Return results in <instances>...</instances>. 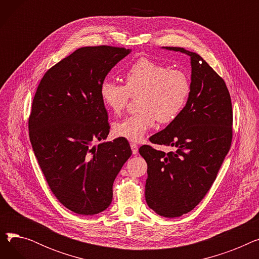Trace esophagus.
I'll return each mask as SVG.
<instances>
[{
    "label": "esophagus",
    "instance_id": "esophagus-1",
    "mask_svg": "<svg viewBox=\"0 0 259 259\" xmlns=\"http://www.w3.org/2000/svg\"><path fill=\"white\" fill-rule=\"evenodd\" d=\"M130 147H131L132 153H133V154H138V152H139V147H138V145H137V144H134V143H132V144L130 145Z\"/></svg>",
    "mask_w": 259,
    "mask_h": 259
}]
</instances>
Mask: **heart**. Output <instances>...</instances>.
Listing matches in <instances>:
<instances>
[{"label":"heart","mask_w":259,"mask_h":259,"mask_svg":"<svg viewBox=\"0 0 259 259\" xmlns=\"http://www.w3.org/2000/svg\"><path fill=\"white\" fill-rule=\"evenodd\" d=\"M124 78L125 85L105 79L99 91L105 108L114 114L124 110L130 95L139 94V111L112 126L115 137L130 142H141L156 119L162 124L173 121L184 111L191 93V80L186 72L147 58L131 64Z\"/></svg>","instance_id":"b5f03b06"}]
</instances>
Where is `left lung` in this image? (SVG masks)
I'll use <instances>...</instances> for the list:
<instances>
[{
  "instance_id": "8db88e82",
  "label": "left lung",
  "mask_w": 259,
  "mask_h": 259,
  "mask_svg": "<svg viewBox=\"0 0 259 259\" xmlns=\"http://www.w3.org/2000/svg\"><path fill=\"white\" fill-rule=\"evenodd\" d=\"M162 49L180 51L191 60V93L184 111L150 138L175 151L140 148L148 165L147 205L171 219L193 210L208 193L230 150L233 112L225 80L199 54L181 47Z\"/></svg>"
}]
</instances>
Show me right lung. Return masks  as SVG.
Listing matches in <instances>:
<instances>
[{
    "label": "right lung",
    "mask_w": 259,
    "mask_h": 259,
    "mask_svg": "<svg viewBox=\"0 0 259 259\" xmlns=\"http://www.w3.org/2000/svg\"><path fill=\"white\" fill-rule=\"evenodd\" d=\"M131 49L81 47L40 79L28 128L34 155L49 188L67 209L81 215L106 210L112 186L132 151L125 139H107L109 122L100 85Z\"/></svg>",
    "instance_id": "add662e5"
}]
</instances>
